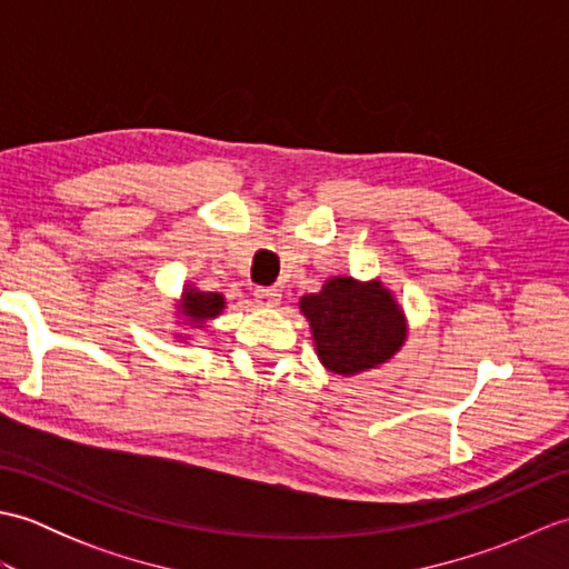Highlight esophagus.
Instances as JSON below:
<instances>
[{
	"mask_svg": "<svg viewBox=\"0 0 569 569\" xmlns=\"http://www.w3.org/2000/svg\"><path fill=\"white\" fill-rule=\"evenodd\" d=\"M253 300H257L259 308H276L281 303V293H278L276 288H257V291H253Z\"/></svg>",
	"mask_w": 569,
	"mask_h": 569,
	"instance_id": "obj_1",
	"label": "esophagus"
}]
</instances>
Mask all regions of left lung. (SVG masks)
Segmentation results:
<instances>
[{"mask_svg": "<svg viewBox=\"0 0 569 569\" xmlns=\"http://www.w3.org/2000/svg\"><path fill=\"white\" fill-rule=\"evenodd\" d=\"M298 308L310 322L320 365L340 377L386 365L408 337L406 312L379 278L332 276Z\"/></svg>", "mask_w": 569, "mask_h": 569, "instance_id": "8db88e82", "label": "left lung"}]
</instances>
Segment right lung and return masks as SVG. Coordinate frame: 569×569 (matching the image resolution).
Masks as SVG:
<instances>
[{
    "label": "right lung",
    "instance_id": "right-lung-1",
    "mask_svg": "<svg viewBox=\"0 0 569 569\" xmlns=\"http://www.w3.org/2000/svg\"><path fill=\"white\" fill-rule=\"evenodd\" d=\"M227 308L224 296L222 293H212V291H200L192 283H188L180 293L178 303H176V316L178 320L188 325L190 330H202L204 325L214 320L217 316H222V310ZM178 340H188L190 335L176 332Z\"/></svg>",
    "mask_w": 569,
    "mask_h": 569
}]
</instances>
